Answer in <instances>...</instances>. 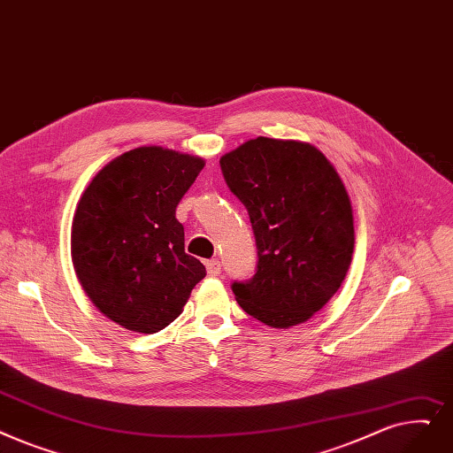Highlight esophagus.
<instances>
[{
    "mask_svg": "<svg viewBox=\"0 0 453 453\" xmlns=\"http://www.w3.org/2000/svg\"><path fill=\"white\" fill-rule=\"evenodd\" d=\"M205 268H207V273L211 275V278H216L222 272V265L219 259H211L205 263Z\"/></svg>",
    "mask_w": 453,
    "mask_h": 453,
    "instance_id": "1",
    "label": "esophagus"
}]
</instances>
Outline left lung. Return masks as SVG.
<instances>
[{
  "label": "left lung",
  "instance_id": "left-lung-1",
  "mask_svg": "<svg viewBox=\"0 0 453 453\" xmlns=\"http://www.w3.org/2000/svg\"><path fill=\"white\" fill-rule=\"evenodd\" d=\"M248 209L257 272L231 285L250 317L278 329L307 322L341 287L356 233L349 196L326 155L307 142L257 136L220 159Z\"/></svg>",
  "mask_w": 453,
  "mask_h": 453
}]
</instances>
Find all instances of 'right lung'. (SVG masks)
Wrapping results in <instances>:
<instances>
[{"label":"right lung","mask_w":453,"mask_h":453,"mask_svg":"<svg viewBox=\"0 0 453 453\" xmlns=\"http://www.w3.org/2000/svg\"><path fill=\"white\" fill-rule=\"evenodd\" d=\"M205 166L200 157L142 146L94 175L72 222V263L90 302L129 331L180 317L205 266L185 253L175 207Z\"/></svg>","instance_id":"obj_1"}]
</instances>
